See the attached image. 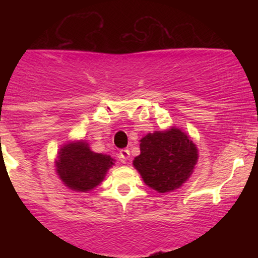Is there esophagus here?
I'll return each instance as SVG.
<instances>
[{
    "instance_id": "34e87169",
    "label": "esophagus",
    "mask_w": 258,
    "mask_h": 258,
    "mask_svg": "<svg viewBox=\"0 0 258 258\" xmlns=\"http://www.w3.org/2000/svg\"><path fill=\"white\" fill-rule=\"evenodd\" d=\"M119 158H121L122 162H126V161H128L130 158V151L127 150V148H122L121 151H119Z\"/></svg>"
}]
</instances>
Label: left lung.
<instances>
[{"label": "left lung", "mask_w": 258, "mask_h": 258, "mask_svg": "<svg viewBox=\"0 0 258 258\" xmlns=\"http://www.w3.org/2000/svg\"><path fill=\"white\" fill-rule=\"evenodd\" d=\"M140 151L134 167L158 194L176 191L186 183L199 161L196 144L177 127L147 134L140 140Z\"/></svg>", "instance_id": "8db88e82"}]
</instances>
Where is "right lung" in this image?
Here are the masks:
<instances>
[{
    "mask_svg": "<svg viewBox=\"0 0 258 258\" xmlns=\"http://www.w3.org/2000/svg\"><path fill=\"white\" fill-rule=\"evenodd\" d=\"M114 165L110 155L96 153L83 140L64 144L57 152L54 167L59 179L75 192L92 191Z\"/></svg>",
    "mask_w": 258,
    "mask_h": 258,
    "instance_id": "1",
    "label": "right lung"
}]
</instances>
